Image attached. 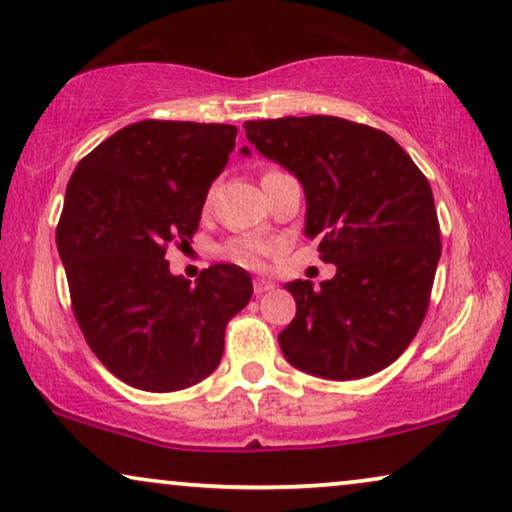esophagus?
I'll list each match as a JSON object with an SVG mask.
<instances>
[{
  "label": "esophagus",
  "mask_w": 512,
  "mask_h": 512,
  "mask_svg": "<svg viewBox=\"0 0 512 512\" xmlns=\"http://www.w3.org/2000/svg\"><path fill=\"white\" fill-rule=\"evenodd\" d=\"M272 289H275V282H270V279H263V277L254 279V293H256V296H261V293H268Z\"/></svg>",
  "instance_id": "1"
}]
</instances>
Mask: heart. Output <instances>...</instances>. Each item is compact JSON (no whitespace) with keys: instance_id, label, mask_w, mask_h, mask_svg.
Instances as JSON below:
<instances>
[{"instance_id":"heart-1","label":"heart","mask_w":512,"mask_h":512,"mask_svg":"<svg viewBox=\"0 0 512 512\" xmlns=\"http://www.w3.org/2000/svg\"><path fill=\"white\" fill-rule=\"evenodd\" d=\"M270 254V244L263 240H235L228 244V256L244 268L258 270L265 265V258Z\"/></svg>"}]
</instances>
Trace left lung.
I'll list each match as a JSON object with an SVG mask.
<instances>
[{
    "label": "left lung",
    "instance_id": "1",
    "mask_svg": "<svg viewBox=\"0 0 512 512\" xmlns=\"http://www.w3.org/2000/svg\"><path fill=\"white\" fill-rule=\"evenodd\" d=\"M247 139L296 174L305 235L333 279L286 284L296 317L279 333L291 366L359 380L394 363L429 310L440 226L429 181L387 132L335 116L247 121Z\"/></svg>",
    "mask_w": 512,
    "mask_h": 512
}]
</instances>
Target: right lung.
<instances>
[{
  "label": "right lung",
  "instance_id": "right-lung-1",
  "mask_svg": "<svg viewBox=\"0 0 512 512\" xmlns=\"http://www.w3.org/2000/svg\"><path fill=\"white\" fill-rule=\"evenodd\" d=\"M235 125L139 121L76 165L55 230L72 310L109 373L142 391L205 380L226 324L249 303L251 279L216 263L195 284L165 251L195 235L212 181L235 149ZM249 153V149H242Z\"/></svg>",
  "mask_w": 512,
  "mask_h": 512
}]
</instances>
